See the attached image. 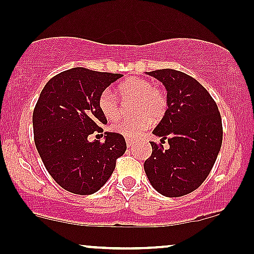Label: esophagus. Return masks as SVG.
Here are the masks:
<instances>
[{"label": "esophagus", "mask_w": 254, "mask_h": 254, "mask_svg": "<svg viewBox=\"0 0 254 254\" xmlns=\"http://www.w3.org/2000/svg\"><path fill=\"white\" fill-rule=\"evenodd\" d=\"M126 144H127V146H128V148H132V146H133V144H134V141H133V140H130V139H126Z\"/></svg>", "instance_id": "esophagus-1"}]
</instances>
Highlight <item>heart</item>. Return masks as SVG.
Here are the masks:
<instances>
[{"label": "heart", "mask_w": 254, "mask_h": 254, "mask_svg": "<svg viewBox=\"0 0 254 254\" xmlns=\"http://www.w3.org/2000/svg\"><path fill=\"white\" fill-rule=\"evenodd\" d=\"M117 91L124 98H135L134 113L137 116L121 119L111 126L113 132L126 138H135L151 127L152 119L163 115L167 99L163 91L152 87L151 82L140 77H129L117 86ZM100 111L108 120H116L120 115V106L116 95L105 89L98 100Z\"/></svg>", "instance_id": "heart-1"}]
</instances>
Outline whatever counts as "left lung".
<instances>
[{
  "label": "left lung",
  "instance_id": "1",
  "mask_svg": "<svg viewBox=\"0 0 254 254\" xmlns=\"http://www.w3.org/2000/svg\"><path fill=\"white\" fill-rule=\"evenodd\" d=\"M148 75L167 91L168 108L152 133L161 141L168 138L170 149L151 141L144 170L156 191L179 197L197 189L213 167L222 146V117L211 94L191 76L172 69Z\"/></svg>",
  "mask_w": 254,
  "mask_h": 254
}]
</instances>
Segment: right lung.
Returning a JSON list of instances; mask_svg holds the SVG:
<instances>
[{"label":"right lung","instance_id":"obj_1","mask_svg":"<svg viewBox=\"0 0 254 254\" xmlns=\"http://www.w3.org/2000/svg\"><path fill=\"white\" fill-rule=\"evenodd\" d=\"M121 77L73 67L51 78L41 92L32 114L35 144L46 170L67 191H98L126 151L125 138L117 133L105 132L103 143L88 140L106 124L98 106L100 94Z\"/></svg>","mask_w":254,"mask_h":254}]
</instances>
